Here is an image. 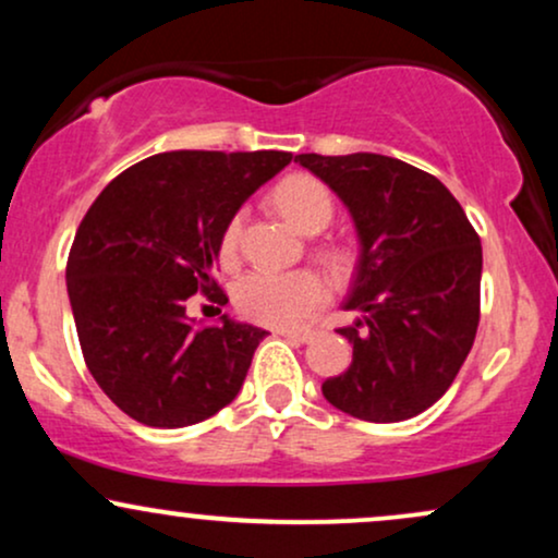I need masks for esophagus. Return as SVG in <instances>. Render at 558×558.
I'll return each mask as SVG.
<instances>
[{
	"label": "esophagus",
	"instance_id": "esophagus-1",
	"mask_svg": "<svg viewBox=\"0 0 558 558\" xmlns=\"http://www.w3.org/2000/svg\"><path fill=\"white\" fill-rule=\"evenodd\" d=\"M278 332V336H283V338H291V341H299V343H306V341H312V336H315V330H293V328H280V330H275Z\"/></svg>",
	"mask_w": 558,
	"mask_h": 558
}]
</instances>
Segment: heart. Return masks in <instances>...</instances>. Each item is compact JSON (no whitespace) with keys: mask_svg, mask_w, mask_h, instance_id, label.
I'll return each mask as SVG.
<instances>
[{"mask_svg":"<svg viewBox=\"0 0 558 558\" xmlns=\"http://www.w3.org/2000/svg\"><path fill=\"white\" fill-rule=\"evenodd\" d=\"M272 204L278 213L301 233H319L332 220V196L323 183L310 175L286 178L272 191ZM243 233V217L233 215L222 228L217 243L220 265L233 267L239 259ZM330 296V286L315 270L246 272L233 288L235 310L252 323L270 325V328H293L323 310Z\"/></svg>","mask_w":558,"mask_h":558,"instance_id":"obj_1","label":"heart"}]
</instances>
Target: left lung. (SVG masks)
<instances>
[{
	"label": "left lung",
	"instance_id": "left-lung-1",
	"mask_svg": "<svg viewBox=\"0 0 558 558\" xmlns=\"http://www.w3.org/2000/svg\"><path fill=\"white\" fill-rule=\"evenodd\" d=\"M343 198L362 254L345 310L349 369L323 383L364 422L417 417L451 388L475 343L483 246L462 204L430 172L383 155H296Z\"/></svg>",
	"mask_w": 558,
	"mask_h": 558
}]
</instances>
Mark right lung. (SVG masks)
<instances>
[{
	"label": "right lung",
	"mask_w": 558,
	"mask_h": 558,
	"mask_svg": "<svg viewBox=\"0 0 558 558\" xmlns=\"http://www.w3.org/2000/svg\"><path fill=\"white\" fill-rule=\"evenodd\" d=\"M288 151H165L96 196L68 254V296L83 360L128 417L185 427L239 396L267 330L222 317L194 328L191 296L217 306L213 259L222 228Z\"/></svg>",
	"instance_id": "obj_1"
}]
</instances>
